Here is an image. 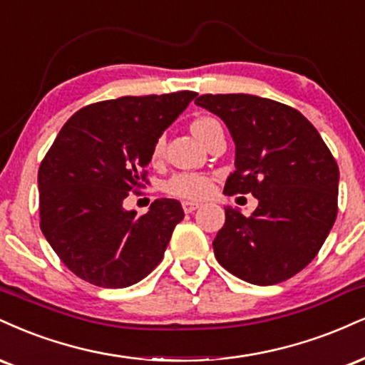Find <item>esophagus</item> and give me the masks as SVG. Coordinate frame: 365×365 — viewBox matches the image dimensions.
<instances>
[{
	"label": "esophagus",
	"mask_w": 365,
	"mask_h": 365,
	"mask_svg": "<svg viewBox=\"0 0 365 365\" xmlns=\"http://www.w3.org/2000/svg\"><path fill=\"white\" fill-rule=\"evenodd\" d=\"M198 208H200V203H196V201H190V200L182 201V210L186 213H192L195 210H198Z\"/></svg>",
	"instance_id": "34e87169"
}]
</instances>
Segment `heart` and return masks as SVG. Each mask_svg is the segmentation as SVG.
<instances>
[{
    "mask_svg": "<svg viewBox=\"0 0 365 365\" xmlns=\"http://www.w3.org/2000/svg\"><path fill=\"white\" fill-rule=\"evenodd\" d=\"M218 124L213 118H200L191 124V130L195 133L196 138H200L208 128ZM164 153V138H158L155 147H153L152 158L158 160ZM165 191L169 195L178 196V198H205L210 191H212V182L207 175L201 174H174L169 181L165 182Z\"/></svg>",
    "mask_w": 365,
    "mask_h": 365,
    "instance_id": "b5f03b06",
    "label": "heart"
}]
</instances>
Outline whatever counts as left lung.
<instances>
[{"label": "left lung", "mask_w": 365, "mask_h": 365, "mask_svg": "<svg viewBox=\"0 0 365 365\" xmlns=\"http://www.w3.org/2000/svg\"><path fill=\"white\" fill-rule=\"evenodd\" d=\"M195 102L225 123L235 143V170L224 192L258 200L251 217L225 208L215 258L250 284L289 280L316 258L335 224V158L294 107L250 93H207Z\"/></svg>", "instance_id": "obj_1"}]
</instances>
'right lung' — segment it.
<instances>
[{
	"mask_svg": "<svg viewBox=\"0 0 365 365\" xmlns=\"http://www.w3.org/2000/svg\"><path fill=\"white\" fill-rule=\"evenodd\" d=\"M198 93L119 97L75 113L38 167L41 229L59 259L97 287L143 280L164 258L184 218L178 200L160 198L145 215L123 201L147 181L157 140Z\"/></svg>",
	"mask_w": 365,
	"mask_h": 365,
	"instance_id": "right-lung-1",
	"label": "right lung"
}]
</instances>
